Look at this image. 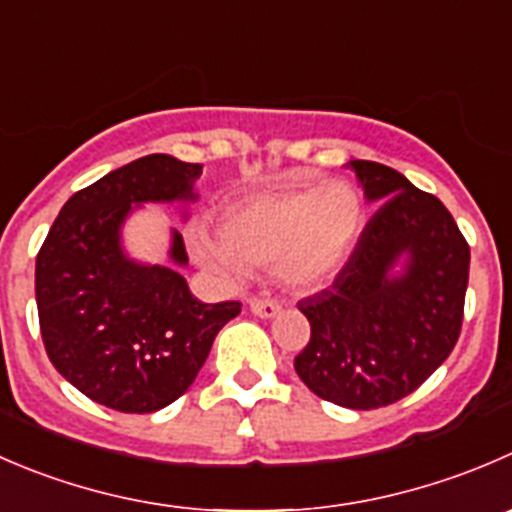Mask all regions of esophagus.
<instances>
[{"label": "esophagus", "mask_w": 512, "mask_h": 512, "mask_svg": "<svg viewBox=\"0 0 512 512\" xmlns=\"http://www.w3.org/2000/svg\"><path fill=\"white\" fill-rule=\"evenodd\" d=\"M250 310L255 312L257 317H265V320H270V317L280 315L282 307L277 305L275 300H260V297H252V300H250Z\"/></svg>", "instance_id": "1"}]
</instances>
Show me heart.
Here are the masks:
<instances>
[{
	"instance_id": "1",
	"label": "heart",
	"mask_w": 512,
	"mask_h": 512,
	"mask_svg": "<svg viewBox=\"0 0 512 512\" xmlns=\"http://www.w3.org/2000/svg\"><path fill=\"white\" fill-rule=\"evenodd\" d=\"M365 217V200L350 182L280 185L230 202L217 217V235L192 225L187 245L202 267L220 275L275 267L290 290L315 292L350 265Z\"/></svg>"
}]
</instances>
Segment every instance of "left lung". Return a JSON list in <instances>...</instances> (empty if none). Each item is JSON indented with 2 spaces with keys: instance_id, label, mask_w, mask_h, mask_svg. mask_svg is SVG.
I'll list each match as a JSON object with an SVG mask.
<instances>
[{
  "instance_id": "left-lung-1",
  "label": "left lung",
  "mask_w": 512,
  "mask_h": 512,
  "mask_svg": "<svg viewBox=\"0 0 512 512\" xmlns=\"http://www.w3.org/2000/svg\"><path fill=\"white\" fill-rule=\"evenodd\" d=\"M347 165L380 207L345 272L297 305L310 320V342L295 370L317 398L375 410L418 390L453 352L470 247L438 197L393 167Z\"/></svg>"
}]
</instances>
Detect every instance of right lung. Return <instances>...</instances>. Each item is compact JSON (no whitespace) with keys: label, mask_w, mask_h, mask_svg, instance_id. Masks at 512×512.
I'll return each mask as SVG.
<instances>
[{"label":"right lung","mask_w":512,"mask_h":512,"mask_svg":"<svg viewBox=\"0 0 512 512\" xmlns=\"http://www.w3.org/2000/svg\"><path fill=\"white\" fill-rule=\"evenodd\" d=\"M202 165L147 155L64 202L37 255L39 330L59 375L119 413H155L187 393L217 332L240 302H200L177 267L187 265L172 230V265L132 260L127 217L145 202L197 200Z\"/></svg>","instance_id":"add662e5"}]
</instances>
